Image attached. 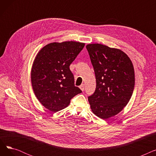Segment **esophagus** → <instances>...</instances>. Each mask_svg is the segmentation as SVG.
<instances>
[{
  "label": "esophagus",
  "mask_w": 156,
  "mask_h": 156,
  "mask_svg": "<svg viewBox=\"0 0 156 156\" xmlns=\"http://www.w3.org/2000/svg\"><path fill=\"white\" fill-rule=\"evenodd\" d=\"M80 88L82 91H84V90H85V85H84L83 84L81 85L80 86Z\"/></svg>",
  "instance_id": "obj_1"
}]
</instances>
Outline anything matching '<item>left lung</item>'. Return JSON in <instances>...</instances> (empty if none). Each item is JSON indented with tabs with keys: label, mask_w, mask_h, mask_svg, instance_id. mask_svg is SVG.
Segmentation results:
<instances>
[{
	"label": "left lung",
	"mask_w": 156,
	"mask_h": 156,
	"mask_svg": "<svg viewBox=\"0 0 156 156\" xmlns=\"http://www.w3.org/2000/svg\"><path fill=\"white\" fill-rule=\"evenodd\" d=\"M86 48L96 78L95 90L88 100L96 116L108 119L121 111L132 95L133 66L119 49L99 44H88Z\"/></svg>",
	"instance_id": "obj_1"
}]
</instances>
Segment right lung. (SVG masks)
Segmentation results:
<instances>
[{"instance_id":"add662e5","label":"right lung","mask_w":156,"mask_h":156,"mask_svg":"<svg viewBox=\"0 0 156 156\" xmlns=\"http://www.w3.org/2000/svg\"><path fill=\"white\" fill-rule=\"evenodd\" d=\"M84 46L73 41L54 42L37 54L31 68V84L38 100L48 110L64 109L74 97L82 92L75 86L69 66Z\"/></svg>"}]
</instances>
